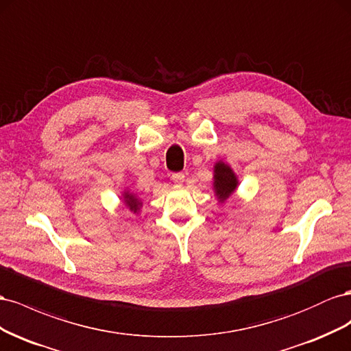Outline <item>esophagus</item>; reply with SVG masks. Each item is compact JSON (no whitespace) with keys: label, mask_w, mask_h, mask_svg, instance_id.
<instances>
[{"label":"esophagus","mask_w":351,"mask_h":351,"mask_svg":"<svg viewBox=\"0 0 351 351\" xmlns=\"http://www.w3.org/2000/svg\"><path fill=\"white\" fill-rule=\"evenodd\" d=\"M172 181H173L176 185H181V184L185 181V173H182V172L172 173Z\"/></svg>","instance_id":"34e87169"}]
</instances>
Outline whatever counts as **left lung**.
Segmentation results:
<instances>
[{"label":"left lung","mask_w":351,"mask_h":351,"mask_svg":"<svg viewBox=\"0 0 351 351\" xmlns=\"http://www.w3.org/2000/svg\"><path fill=\"white\" fill-rule=\"evenodd\" d=\"M215 191L220 202L225 199L234 193L237 188V178L228 165L219 162L215 166Z\"/></svg>","instance_id":"1"}]
</instances>
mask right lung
I'll list each match as a JSON object with an SVG mask.
<instances>
[{
	"label": "right lung",
	"instance_id": "obj_1",
	"mask_svg": "<svg viewBox=\"0 0 351 351\" xmlns=\"http://www.w3.org/2000/svg\"><path fill=\"white\" fill-rule=\"evenodd\" d=\"M125 198H126V204H128V207H131V210H134V212H136L138 210V207H139V203L138 199L134 197V195H131V194H126L125 195Z\"/></svg>",
	"mask_w": 351,
	"mask_h": 351
}]
</instances>
